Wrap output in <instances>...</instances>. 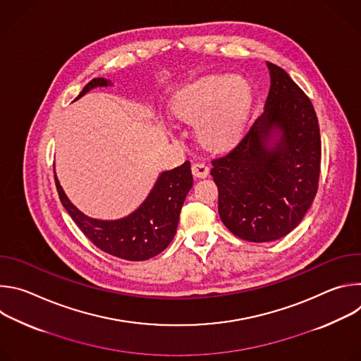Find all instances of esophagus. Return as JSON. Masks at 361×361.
I'll list each match as a JSON object with an SVG mask.
<instances>
[{"label":"esophagus","mask_w":361,"mask_h":361,"mask_svg":"<svg viewBox=\"0 0 361 361\" xmlns=\"http://www.w3.org/2000/svg\"><path fill=\"white\" fill-rule=\"evenodd\" d=\"M191 170H192V176L197 177V178H205V177L209 176V173H210L209 166H205V164H202V163H195V164H192Z\"/></svg>","instance_id":"obj_1"}]
</instances>
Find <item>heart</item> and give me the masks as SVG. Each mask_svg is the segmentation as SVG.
<instances>
[{
  "label": "heart",
  "instance_id": "1",
  "mask_svg": "<svg viewBox=\"0 0 361 361\" xmlns=\"http://www.w3.org/2000/svg\"><path fill=\"white\" fill-rule=\"evenodd\" d=\"M251 104V88L241 75H204L184 85L173 101L181 123H198L201 142L214 149L230 147L240 137Z\"/></svg>",
  "mask_w": 361,
  "mask_h": 361
}]
</instances>
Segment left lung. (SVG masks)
Listing matches in <instances>:
<instances>
[{
    "mask_svg": "<svg viewBox=\"0 0 361 361\" xmlns=\"http://www.w3.org/2000/svg\"><path fill=\"white\" fill-rule=\"evenodd\" d=\"M267 67L264 111L233 151L212 163L221 221L252 243L279 240L300 224L316 197L322 160L312 101L283 68Z\"/></svg>",
    "mask_w": 361,
    "mask_h": 361,
    "instance_id": "obj_1",
    "label": "left lung"
}]
</instances>
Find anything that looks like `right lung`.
Returning a JSON list of instances; mask_svg holds the SVG:
<instances>
[{
	"instance_id": "right-lung-1",
	"label": "right lung",
	"mask_w": 361,
	"mask_h": 361,
	"mask_svg": "<svg viewBox=\"0 0 361 361\" xmlns=\"http://www.w3.org/2000/svg\"><path fill=\"white\" fill-rule=\"evenodd\" d=\"M106 78L91 80L78 98L97 87H111ZM56 185L64 209L71 219L99 250L128 262H144L160 254L176 235L180 212L192 187L190 161L163 171L154 183L145 200L131 214L118 220H98L81 213L64 192L56 170Z\"/></svg>"
}]
</instances>
